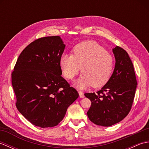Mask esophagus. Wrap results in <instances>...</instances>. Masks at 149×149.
Masks as SVG:
<instances>
[{"label":"esophagus","instance_id":"1","mask_svg":"<svg viewBox=\"0 0 149 149\" xmlns=\"http://www.w3.org/2000/svg\"><path fill=\"white\" fill-rule=\"evenodd\" d=\"M79 97L81 98H84V95L83 91H79Z\"/></svg>","mask_w":149,"mask_h":149}]
</instances>
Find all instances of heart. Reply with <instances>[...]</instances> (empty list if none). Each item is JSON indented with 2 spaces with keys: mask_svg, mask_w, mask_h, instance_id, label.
<instances>
[{
  "mask_svg": "<svg viewBox=\"0 0 149 149\" xmlns=\"http://www.w3.org/2000/svg\"><path fill=\"white\" fill-rule=\"evenodd\" d=\"M63 75L72 80L81 70L75 86L83 89L92 85L99 88L109 80L113 68L112 56L99 43L86 41L73 49V55L63 54L59 60ZM82 68H81V67Z\"/></svg>",
  "mask_w": 149,
  "mask_h": 149,
  "instance_id": "b5f03b06",
  "label": "heart"
}]
</instances>
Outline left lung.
<instances>
[{"label": "left lung", "instance_id": "8db88e82", "mask_svg": "<svg viewBox=\"0 0 149 149\" xmlns=\"http://www.w3.org/2000/svg\"><path fill=\"white\" fill-rule=\"evenodd\" d=\"M115 66L108 82L96 93L84 95L91 102L87 112L90 121L98 125L109 127L127 116L131 109L137 81L133 65L127 52L116 46L113 49Z\"/></svg>", "mask_w": 149, "mask_h": 149}]
</instances>
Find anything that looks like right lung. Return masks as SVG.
<instances>
[{
  "label": "right lung",
  "mask_w": 149,
  "mask_h": 149,
  "mask_svg": "<svg viewBox=\"0 0 149 149\" xmlns=\"http://www.w3.org/2000/svg\"><path fill=\"white\" fill-rule=\"evenodd\" d=\"M65 48L60 36L38 39L21 52L12 72L17 109L38 127L58 125L79 97L77 90L61 77L59 60Z\"/></svg>",
  "instance_id": "obj_1"
}]
</instances>
